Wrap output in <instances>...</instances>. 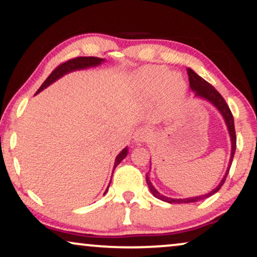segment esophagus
<instances>
[{
  "label": "esophagus",
  "mask_w": 257,
  "mask_h": 257,
  "mask_svg": "<svg viewBox=\"0 0 257 257\" xmlns=\"http://www.w3.org/2000/svg\"><path fill=\"white\" fill-rule=\"evenodd\" d=\"M149 132L145 128H139L136 130L135 133H134V142H135L136 144H141L143 143V142H147L149 139Z\"/></svg>",
  "instance_id": "esophagus-1"
}]
</instances>
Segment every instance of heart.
I'll return each mask as SVG.
<instances>
[{
    "mask_svg": "<svg viewBox=\"0 0 257 257\" xmlns=\"http://www.w3.org/2000/svg\"><path fill=\"white\" fill-rule=\"evenodd\" d=\"M134 89L150 101H156L160 95L163 116L173 117L181 109L187 85L180 74H171L162 66H147L135 75Z\"/></svg>",
    "mask_w": 257,
    "mask_h": 257,
    "instance_id": "obj_1",
    "label": "heart"
}]
</instances>
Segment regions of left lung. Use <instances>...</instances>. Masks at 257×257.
<instances>
[{
	"instance_id": "1",
	"label": "left lung",
	"mask_w": 257,
	"mask_h": 257,
	"mask_svg": "<svg viewBox=\"0 0 257 257\" xmlns=\"http://www.w3.org/2000/svg\"><path fill=\"white\" fill-rule=\"evenodd\" d=\"M187 72H188L190 89L195 92L196 97H201L203 99H205V100H208V101L211 102V104L214 107H216L218 110H219L221 115H223L224 120H225V123H226V125H227L229 136H231L232 150H231V158H229L228 168H227L226 173H225V175H224L223 180H221L220 183L216 187V188L210 191V193L205 194V195H200V196H195V197H190V198H171V197H166V196H164V195H162L160 193H158V191H157V189L155 188V187L152 186V183H151L150 180H149V177H148V174H147V183H148L149 188H150L153 196L157 197V198H159V200H162L164 202H167V203H179V204H181V203H194V202L202 201V200H204V198H208L210 196H212L214 193H217V191L221 188V186L224 185L225 180H226V178H227V174H228V172H229V168H231L232 162H233V157H234L235 148H236L234 118H233L231 109H229V107L226 104V101H225V99L221 97V94L216 89H214V87L211 85V84L206 82L205 79H203L201 76H198L196 72H195L194 70H191L190 68H187Z\"/></svg>"
}]
</instances>
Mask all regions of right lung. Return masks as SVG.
Here are the masks:
<instances>
[{"mask_svg": "<svg viewBox=\"0 0 257 257\" xmlns=\"http://www.w3.org/2000/svg\"><path fill=\"white\" fill-rule=\"evenodd\" d=\"M104 61H105L104 59H100V57H94V56H79V57H75V59L68 60L67 62L61 63L60 66H57L54 70L52 71V74L49 75L47 78H46V80L43 83V85H41L39 87V90L37 91V93H39V92L43 91L45 87L51 85L53 82H55L56 79L62 77L63 75L68 74V72H71L74 70H79V69H86L90 67L99 66V64H101V62H104ZM127 155H128L127 148L123 149V150L118 153L116 159H115V164H114V170H115V167L118 165V164H120L122 160L125 158V156ZM109 185H110V182H109Z\"/></svg>", "mask_w": 257, "mask_h": 257, "instance_id": "1", "label": "right lung"}]
</instances>
